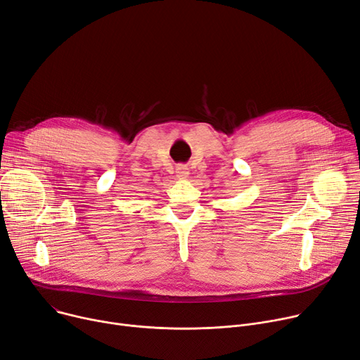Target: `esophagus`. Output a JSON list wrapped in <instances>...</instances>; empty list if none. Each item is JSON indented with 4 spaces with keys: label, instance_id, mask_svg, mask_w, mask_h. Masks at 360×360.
<instances>
[{
    "label": "esophagus",
    "instance_id": "1",
    "mask_svg": "<svg viewBox=\"0 0 360 360\" xmlns=\"http://www.w3.org/2000/svg\"><path fill=\"white\" fill-rule=\"evenodd\" d=\"M188 168L186 167V165H183V164H180L177 168H176V174H177V179H180V180H183V179H187V176H188Z\"/></svg>",
    "mask_w": 360,
    "mask_h": 360
}]
</instances>
